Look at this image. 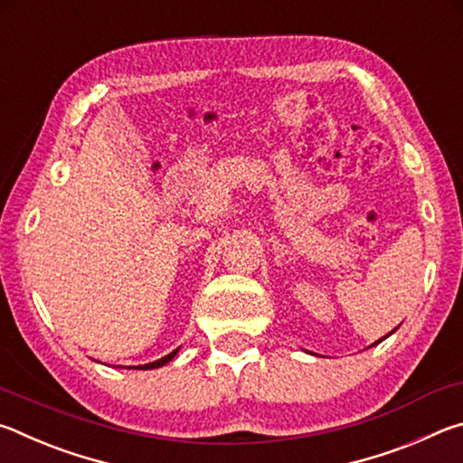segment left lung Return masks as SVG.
<instances>
[{
    "label": "left lung",
    "mask_w": 463,
    "mask_h": 463,
    "mask_svg": "<svg viewBox=\"0 0 463 463\" xmlns=\"http://www.w3.org/2000/svg\"><path fill=\"white\" fill-rule=\"evenodd\" d=\"M396 328H398V326H396ZM396 328H394V331H390V333H388V335H386V336H382V339H380V341H375V343H372V345H370V347H373V345H378V343H382V341H383V339H388V336H390V335H392V333H396Z\"/></svg>",
    "instance_id": "obj_1"
}]
</instances>
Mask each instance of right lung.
<instances>
[{
    "label": "right lung",
    "mask_w": 463,
    "mask_h": 463,
    "mask_svg": "<svg viewBox=\"0 0 463 463\" xmlns=\"http://www.w3.org/2000/svg\"><path fill=\"white\" fill-rule=\"evenodd\" d=\"M177 351H179V347L177 349H174L171 351V354H167L165 357H161V359H156V362H151V364H145V365H137V370H155V367H163L165 364H169L171 359H174L175 355H177Z\"/></svg>",
    "instance_id": "obj_1"
}]
</instances>
